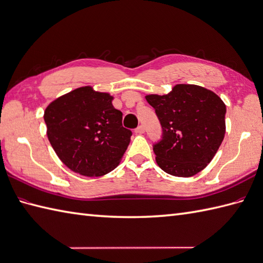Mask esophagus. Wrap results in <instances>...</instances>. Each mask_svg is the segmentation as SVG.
Returning a JSON list of instances; mask_svg holds the SVG:
<instances>
[{
  "mask_svg": "<svg viewBox=\"0 0 263 263\" xmlns=\"http://www.w3.org/2000/svg\"><path fill=\"white\" fill-rule=\"evenodd\" d=\"M136 133H137V134H142V133H144V127H143L142 125L138 126L137 129H136Z\"/></svg>",
  "mask_w": 263,
  "mask_h": 263,
  "instance_id": "1",
  "label": "esophagus"
}]
</instances>
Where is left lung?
I'll list each match as a JSON object with an SVG mask.
<instances>
[{
    "instance_id": "1",
    "label": "left lung",
    "mask_w": 263,
    "mask_h": 263,
    "mask_svg": "<svg viewBox=\"0 0 263 263\" xmlns=\"http://www.w3.org/2000/svg\"><path fill=\"white\" fill-rule=\"evenodd\" d=\"M162 126L154 145L163 172L192 177L206 168L225 136L227 106L214 91L193 84H177L164 95L145 96Z\"/></svg>"
}]
</instances>
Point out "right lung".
Instances as JSON below:
<instances>
[{"mask_svg":"<svg viewBox=\"0 0 263 263\" xmlns=\"http://www.w3.org/2000/svg\"><path fill=\"white\" fill-rule=\"evenodd\" d=\"M114 97L78 87L59 96L45 109L47 137L66 167L86 177H101L119 166L132 132L122 125Z\"/></svg>","mask_w":263,"mask_h":263,"instance_id":"add662e5","label":"right lung"}]
</instances>
